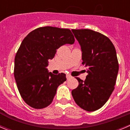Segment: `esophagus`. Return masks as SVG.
I'll list each match as a JSON object with an SVG mask.
<instances>
[{"label":"esophagus","mask_w":130,"mask_h":130,"mask_svg":"<svg viewBox=\"0 0 130 130\" xmlns=\"http://www.w3.org/2000/svg\"><path fill=\"white\" fill-rule=\"evenodd\" d=\"M66 78H67V79H70V78H72V77H71V76L70 74H67L66 75Z\"/></svg>","instance_id":"34e87169"}]
</instances>
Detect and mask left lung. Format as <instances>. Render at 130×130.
Listing matches in <instances>:
<instances>
[{
	"instance_id": "8db88e82",
	"label": "left lung",
	"mask_w": 130,
	"mask_h": 130,
	"mask_svg": "<svg viewBox=\"0 0 130 130\" xmlns=\"http://www.w3.org/2000/svg\"><path fill=\"white\" fill-rule=\"evenodd\" d=\"M80 45L82 64L87 67L85 80L76 77L77 88L71 91L76 104L88 111L104 105L115 88L119 71L115 48L111 41L91 29H71Z\"/></svg>"
}]
</instances>
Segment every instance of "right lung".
Listing matches in <instances>:
<instances>
[{
    "label": "right lung",
    "mask_w": 130,
    "mask_h": 130,
    "mask_svg": "<svg viewBox=\"0 0 130 130\" xmlns=\"http://www.w3.org/2000/svg\"><path fill=\"white\" fill-rule=\"evenodd\" d=\"M74 42L70 29L52 26L37 28L22 40L15 55L14 76L21 97L29 106L42 109L52 103L66 77L63 73L48 72V60L60 46Z\"/></svg>",
    "instance_id": "right-lung-1"
}]
</instances>
